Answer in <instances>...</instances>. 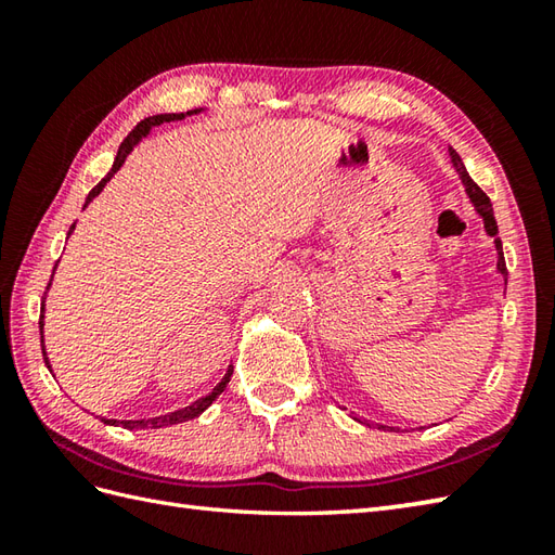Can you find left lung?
<instances>
[{
    "label": "left lung",
    "mask_w": 555,
    "mask_h": 555,
    "mask_svg": "<svg viewBox=\"0 0 555 555\" xmlns=\"http://www.w3.org/2000/svg\"><path fill=\"white\" fill-rule=\"evenodd\" d=\"M451 157H453V164H455V169H457V173H460V179H463V183H465V188H467V195H469V199H473V205L477 207V211L481 217H485V227H487V233L491 235V238H496L499 235V227H496V217H493V207H491V199H489V195L481 191V188L469 179V173L465 171V167H463V159L457 157V152L451 147ZM496 247H499V271L503 276H508V269H505V257H503V245H501V238H496Z\"/></svg>",
    "instance_id": "obj_1"
}]
</instances>
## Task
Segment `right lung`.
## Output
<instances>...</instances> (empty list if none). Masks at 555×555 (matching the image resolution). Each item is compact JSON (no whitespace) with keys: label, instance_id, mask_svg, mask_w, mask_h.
<instances>
[{"label":"right lung","instance_id":"add662e5","mask_svg":"<svg viewBox=\"0 0 555 555\" xmlns=\"http://www.w3.org/2000/svg\"><path fill=\"white\" fill-rule=\"evenodd\" d=\"M197 109H193V112H188V114H195ZM185 114H157V116H147V119H143L140 121L131 133H128L126 138H124V143H121V147H119V155H116V159H114V167H112V171L104 176V179L92 188V191L88 193V197H86V205L88 203H92V197L95 195H100L102 193V188L107 185V181L112 179V176L121 169V164L126 162V157H128V152H131L133 147H135V143L143 135H147V131L152 126H159V124H164V121H179V119H183ZM70 231H74V227H70ZM68 231V233H70ZM47 288H50V284H47ZM42 310H44V298H42ZM40 328H42V314H40ZM42 356H44V348H42ZM44 362H47V367H50V360L44 358ZM231 372L233 370H229L227 372V376H223V379L215 386V391H211L209 396H205V398H199V400H195L193 405H188V408H183V410H176V412H169V415H162V417H152V420H126V422H121L126 429H159V427H169V424H181V422H188V420H193V417H197L199 412H205L209 405H211V400H215L223 388H227V384L231 382ZM102 422H107V424H112V422H116V420H102Z\"/></svg>","mask_w":555,"mask_h":555}]
</instances>
